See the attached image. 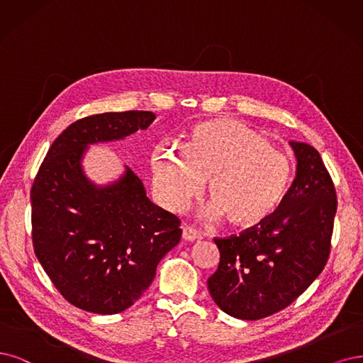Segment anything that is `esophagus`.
Wrapping results in <instances>:
<instances>
[{"label": "esophagus", "instance_id": "34e87169", "mask_svg": "<svg viewBox=\"0 0 363 363\" xmlns=\"http://www.w3.org/2000/svg\"><path fill=\"white\" fill-rule=\"evenodd\" d=\"M182 238L185 240H197V239L202 238V235H200V232L197 229H194V227L184 225L182 227Z\"/></svg>", "mask_w": 363, "mask_h": 363}]
</instances>
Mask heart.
<instances>
[{
  "label": "heart",
  "mask_w": 363,
  "mask_h": 363,
  "mask_svg": "<svg viewBox=\"0 0 363 363\" xmlns=\"http://www.w3.org/2000/svg\"><path fill=\"white\" fill-rule=\"evenodd\" d=\"M150 163L155 191L169 209H184L208 179V216L242 229L275 216L293 179L291 161L266 133L232 119L196 125L185 147L158 142Z\"/></svg>",
  "instance_id": "1"
}]
</instances>
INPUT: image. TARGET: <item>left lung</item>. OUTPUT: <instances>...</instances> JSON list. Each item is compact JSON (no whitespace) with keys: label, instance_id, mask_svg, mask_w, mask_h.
I'll return each mask as SVG.
<instances>
[{"label":"left lung","instance_id":"8db88e82","mask_svg":"<svg viewBox=\"0 0 363 363\" xmlns=\"http://www.w3.org/2000/svg\"><path fill=\"white\" fill-rule=\"evenodd\" d=\"M290 145L298 170L283 206L260 225L213 238L220 263L208 289L224 313L240 320L284 310L311 286L330 254L338 206L333 181L314 146Z\"/></svg>","mask_w":363,"mask_h":363}]
</instances>
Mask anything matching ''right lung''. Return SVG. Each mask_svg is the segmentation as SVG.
<instances>
[{
  "instance_id": "add662e5",
  "label": "right lung",
  "mask_w": 363,
  "mask_h": 363,
  "mask_svg": "<svg viewBox=\"0 0 363 363\" xmlns=\"http://www.w3.org/2000/svg\"><path fill=\"white\" fill-rule=\"evenodd\" d=\"M154 119L145 111L77 119L53 140L34 178V252L61 296L84 311L127 310L181 240V220L146 197L131 169L113 185L97 189L80 167L86 145L123 139Z\"/></svg>"
}]
</instances>
